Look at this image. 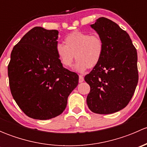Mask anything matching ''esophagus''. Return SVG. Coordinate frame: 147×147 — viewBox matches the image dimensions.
Masks as SVG:
<instances>
[{
    "instance_id": "1",
    "label": "esophagus",
    "mask_w": 147,
    "mask_h": 147,
    "mask_svg": "<svg viewBox=\"0 0 147 147\" xmlns=\"http://www.w3.org/2000/svg\"><path fill=\"white\" fill-rule=\"evenodd\" d=\"M84 78H83V76L82 75H79V82L80 83H82L84 82Z\"/></svg>"
}]
</instances>
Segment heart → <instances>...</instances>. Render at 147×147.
Returning a JSON list of instances; mask_svg holds the SVG:
<instances>
[{"instance_id":"obj_1","label":"heart","mask_w":147,"mask_h":147,"mask_svg":"<svg viewBox=\"0 0 147 147\" xmlns=\"http://www.w3.org/2000/svg\"><path fill=\"white\" fill-rule=\"evenodd\" d=\"M65 43L57 44L55 50L59 60L66 67L72 66L75 57V69L83 72L96 66L102 59L104 43L98 35L74 31L65 37Z\"/></svg>"}]
</instances>
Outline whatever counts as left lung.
<instances>
[{
    "label": "left lung",
    "instance_id": "1",
    "mask_svg": "<svg viewBox=\"0 0 147 147\" xmlns=\"http://www.w3.org/2000/svg\"><path fill=\"white\" fill-rule=\"evenodd\" d=\"M90 27L101 37L100 63L84 77L90 86L87 104L92 112L109 115L124 109L137 87V53L129 35L115 22L100 18Z\"/></svg>",
    "mask_w": 147,
    "mask_h": 147
}]
</instances>
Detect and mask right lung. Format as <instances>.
<instances>
[{"instance_id":"right-lung-1","label":"right lung","mask_w":147,"mask_h":147,"mask_svg":"<svg viewBox=\"0 0 147 147\" xmlns=\"http://www.w3.org/2000/svg\"><path fill=\"white\" fill-rule=\"evenodd\" d=\"M58 31L35 27L13 47L8 67L12 96L29 117L46 120L63 112L79 77L56 53Z\"/></svg>"}]
</instances>
